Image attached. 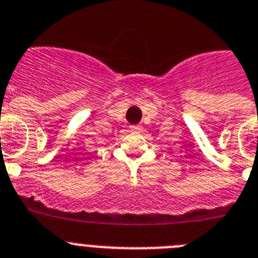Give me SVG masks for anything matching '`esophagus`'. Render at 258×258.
<instances>
[{
	"label": "esophagus",
	"mask_w": 258,
	"mask_h": 258,
	"mask_svg": "<svg viewBox=\"0 0 258 258\" xmlns=\"http://www.w3.org/2000/svg\"><path fill=\"white\" fill-rule=\"evenodd\" d=\"M130 128H131V131H142L143 126H140V124H134V126H130Z\"/></svg>",
	"instance_id": "1"
}]
</instances>
